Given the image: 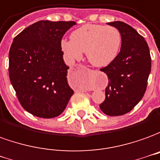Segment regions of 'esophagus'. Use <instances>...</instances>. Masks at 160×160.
<instances>
[{
  "mask_svg": "<svg viewBox=\"0 0 160 160\" xmlns=\"http://www.w3.org/2000/svg\"><path fill=\"white\" fill-rule=\"evenodd\" d=\"M92 72H93V73H94V72H95V71H92Z\"/></svg>",
  "mask_w": 160,
  "mask_h": 160,
  "instance_id": "obj_1",
  "label": "esophagus"
}]
</instances>
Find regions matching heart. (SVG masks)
<instances>
[{"label":"heart","mask_w":160,"mask_h":160,"mask_svg":"<svg viewBox=\"0 0 160 160\" xmlns=\"http://www.w3.org/2000/svg\"><path fill=\"white\" fill-rule=\"evenodd\" d=\"M71 40H61L60 46L68 61L80 59L86 52L89 62L97 67L110 64L118 56L122 34L111 26L86 24L72 32Z\"/></svg>","instance_id":"obj_1"}]
</instances>
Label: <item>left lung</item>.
<instances>
[{
	"label": "left lung",
	"instance_id": "obj_1",
	"mask_svg": "<svg viewBox=\"0 0 160 160\" xmlns=\"http://www.w3.org/2000/svg\"><path fill=\"white\" fill-rule=\"evenodd\" d=\"M122 34V46L116 58L101 71L106 73L108 83L101 110L110 116L131 111L146 92L151 71L149 47L138 32L122 21L107 23Z\"/></svg>",
	"mask_w": 160,
	"mask_h": 160
}]
</instances>
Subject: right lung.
Instances as JSON below:
<instances>
[{"label": "right lung", "mask_w": 160, "mask_h": 160, "mask_svg": "<svg viewBox=\"0 0 160 160\" xmlns=\"http://www.w3.org/2000/svg\"><path fill=\"white\" fill-rule=\"evenodd\" d=\"M75 21L39 20L25 28L11 45L10 82L25 110L40 118L61 114L73 95L67 82L60 43Z\"/></svg>", "instance_id": "1"}]
</instances>
